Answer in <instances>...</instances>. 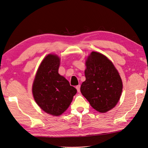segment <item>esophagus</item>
Returning <instances> with one entry per match:
<instances>
[{"mask_svg":"<svg viewBox=\"0 0 148 148\" xmlns=\"http://www.w3.org/2000/svg\"><path fill=\"white\" fill-rule=\"evenodd\" d=\"M76 88H77V91L78 92H80V85L79 84V85H78V86H76Z\"/></svg>","mask_w":148,"mask_h":148,"instance_id":"obj_1","label":"esophagus"}]
</instances>
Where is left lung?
Instances as JSON below:
<instances>
[{
	"instance_id": "obj_1",
	"label": "left lung",
	"mask_w": 148,
	"mask_h": 148,
	"mask_svg": "<svg viewBox=\"0 0 148 148\" xmlns=\"http://www.w3.org/2000/svg\"><path fill=\"white\" fill-rule=\"evenodd\" d=\"M86 80L80 91L93 109L106 113L114 108L122 95L123 83L114 64L101 53L92 51L85 62Z\"/></svg>"
}]
</instances>
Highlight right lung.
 <instances>
[{"mask_svg": "<svg viewBox=\"0 0 148 148\" xmlns=\"http://www.w3.org/2000/svg\"><path fill=\"white\" fill-rule=\"evenodd\" d=\"M60 64L59 56L47 55L38 67L32 86L35 102L44 112L53 116L65 112L77 92L59 73Z\"/></svg>", "mask_w": 148, "mask_h": 148, "instance_id": "right-lung-1", "label": "right lung"}]
</instances>
